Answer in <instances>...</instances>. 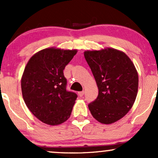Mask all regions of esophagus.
<instances>
[{
    "label": "esophagus",
    "instance_id": "34e87169",
    "mask_svg": "<svg viewBox=\"0 0 158 158\" xmlns=\"http://www.w3.org/2000/svg\"><path fill=\"white\" fill-rule=\"evenodd\" d=\"M78 94H79V97H82L83 95H84L85 92H84V91H80V92H79V93H78Z\"/></svg>",
    "mask_w": 158,
    "mask_h": 158
}]
</instances>
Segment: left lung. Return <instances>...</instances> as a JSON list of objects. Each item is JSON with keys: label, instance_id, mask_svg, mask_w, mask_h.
I'll list each match as a JSON object with an SVG mask.
<instances>
[{"label": "left lung", "instance_id": "8db88e82", "mask_svg": "<svg viewBox=\"0 0 158 158\" xmlns=\"http://www.w3.org/2000/svg\"><path fill=\"white\" fill-rule=\"evenodd\" d=\"M84 56L99 89L97 99L88 105L90 113L102 124L117 122L128 114L137 97L139 78L135 64L114 48L86 50Z\"/></svg>", "mask_w": 158, "mask_h": 158}]
</instances>
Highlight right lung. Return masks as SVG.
I'll use <instances>...</instances> for the list:
<instances>
[{"label":"right lung","instance_id":"1","mask_svg":"<svg viewBox=\"0 0 158 158\" xmlns=\"http://www.w3.org/2000/svg\"><path fill=\"white\" fill-rule=\"evenodd\" d=\"M77 50L43 49L28 61L21 77L25 104L37 119L58 126L69 119L77 95L67 91L63 70Z\"/></svg>","mask_w":158,"mask_h":158}]
</instances>
